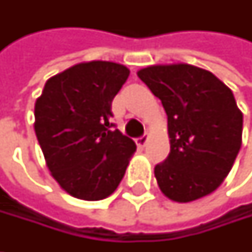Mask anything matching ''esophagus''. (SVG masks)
I'll list each match as a JSON object with an SVG mask.
<instances>
[{
  "instance_id": "esophagus-1",
  "label": "esophagus",
  "mask_w": 252,
  "mask_h": 252,
  "mask_svg": "<svg viewBox=\"0 0 252 252\" xmlns=\"http://www.w3.org/2000/svg\"><path fill=\"white\" fill-rule=\"evenodd\" d=\"M147 141H148V133H145V135H142L141 138H138V139H136V145H138V147H144V145L147 144Z\"/></svg>"
}]
</instances>
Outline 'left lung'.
<instances>
[{
	"label": "left lung",
	"mask_w": 252,
	"mask_h": 252,
	"mask_svg": "<svg viewBox=\"0 0 252 252\" xmlns=\"http://www.w3.org/2000/svg\"><path fill=\"white\" fill-rule=\"evenodd\" d=\"M138 77L162 101L171 153L156 165L162 193L186 203L217 190L242 144L244 116L232 90L212 72L189 65H153Z\"/></svg>",
	"instance_id": "left-lung-1"
}]
</instances>
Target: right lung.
Here are the masks:
<instances>
[{"label":"right lung","instance_id":"add662e5","mask_svg":"<svg viewBox=\"0 0 252 252\" xmlns=\"http://www.w3.org/2000/svg\"><path fill=\"white\" fill-rule=\"evenodd\" d=\"M129 77L125 65L92 61L49 78L35 102V135L59 186L83 200L119 187L135 142L111 123V102Z\"/></svg>","mask_w":252,"mask_h":252}]
</instances>
